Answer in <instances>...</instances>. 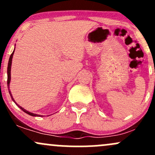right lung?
Wrapping results in <instances>:
<instances>
[{
	"label": "right lung",
	"mask_w": 155,
	"mask_h": 155,
	"mask_svg": "<svg viewBox=\"0 0 155 155\" xmlns=\"http://www.w3.org/2000/svg\"><path fill=\"white\" fill-rule=\"evenodd\" d=\"M14 52H15V50L13 51V52L12 53V54H11L10 58H9V60H8V68H7V74H8V79H7V84H8V90H9V84H10V80H11V66H12V58H13V54H14ZM9 94L11 95V97H12V101H15V103L16 104H17V106H18L19 108H20L23 111L25 112V113L31 115V116H33V117H37V116H40V115L38 114H33V113H31V112H29L28 111H27V110L25 109V108H23L22 107H21L20 106H19L18 104H17V103L15 102V101L14 100L13 97H12V93H11V92L9 91Z\"/></svg>",
	"instance_id": "1"
}]
</instances>
